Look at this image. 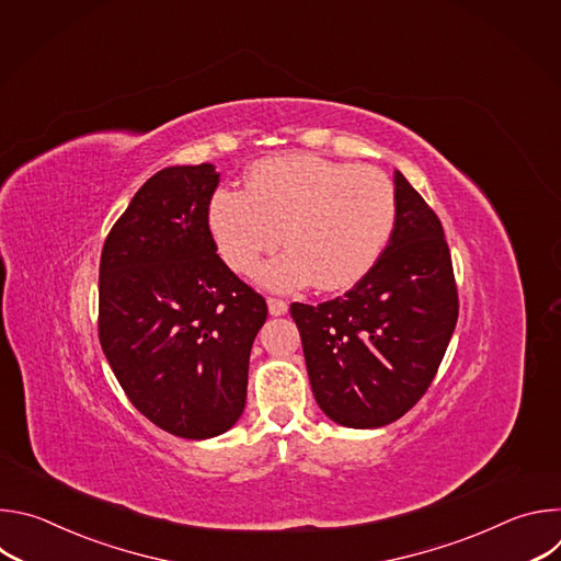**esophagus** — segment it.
Returning <instances> with one entry per match:
<instances>
[{
	"label": "esophagus",
	"mask_w": 561,
	"mask_h": 561,
	"mask_svg": "<svg viewBox=\"0 0 561 561\" xmlns=\"http://www.w3.org/2000/svg\"><path fill=\"white\" fill-rule=\"evenodd\" d=\"M288 310V304L284 301V299H277V297H268V312L273 314V317H279V314H284Z\"/></svg>",
	"instance_id": "1"
}]
</instances>
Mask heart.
I'll list each match as a JSON object with an SVG mask.
<instances>
[{
	"instance_id": "heart-1",
	"label": "heart",
	"mask_w": 561,
	"mask_h": 561,
	"mask_svg": "<svg viewBox=\"0 0 561 561\" xmlns=\"http://www.w3.org/2000/svg\"><path fill=\"white\" fill-rule=\"evenodd\" d=\"M394 217V186L381 171L290 152L257 162L247 191H215L206 221L234 273H253L284 230L288 251L257 273L266 288L293 290L314 279L322 290H346L379 262Z\"/></svg>"
}]
</instances>
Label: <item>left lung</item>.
Masks as SVG:
<instances>
[{"label": "left lung", "mask_w": 561, "mask_h": 561, "mask_svg": "<svg viewBox=\"0 0 561 561\" xmlns=\"http://www.w3.org/2000/svg\"><path fill=\"white\" fill-rule=\"evenodd\" d=\"M394 197V228L373 271L344 297L290 306L317 404L348 428H379L409 413L457 324L442 221L399 171Z\"/></svg>", "instance_id": "8db88e82"}]
</instances>
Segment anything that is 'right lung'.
<instances>
[{
  "mask_svg": "<svg viewBox=\"0 0 561 561\" xmlns=\"http://www.w3.org/2000/svg\"><path fill=\"white\" fill-rule=\"evenodd\" d=\"M213 164L154 173L111 228L100 262V344L130 404L184 437L226 433L244 413L266 301L217 255Z\"/></svg>",
  "mask_w": 561,
  "mask_h": 561,
  "instance_id": "add662e5",
  "label": "right lung"
}]
</instances>
